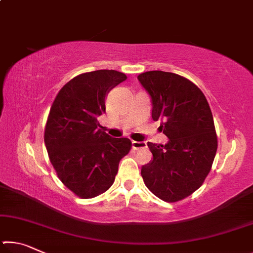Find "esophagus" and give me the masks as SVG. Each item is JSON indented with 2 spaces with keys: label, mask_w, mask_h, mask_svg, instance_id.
Here are the masks:
<instances>
[{
  "label": "esophagus",
  "mask_w": 253,
  "mask_h": 253,
  "mask_svg": "<svg viewBox=\"0 0 253 253\" xmlns=\"http://www.w3.org/2000/svg\"><path fill=\"white\" fill-rule=\"evenodd\" d=\"M131 147L134 148V149L145 148V147H146V143H145V142H136V140H132V142H131Z\"/></svg>",
  "instance_id": "1"
}]
</instances>
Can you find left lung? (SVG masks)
<instances>
[{"label": "left lung", "mask_w": 253, "mask_h": 253, "mask_svg": "<svg viewBox=\"0 0 253 253\" xmlns=\"http://www.w3.org/2000/svg\"><path fill=\"white\" fill-rule=\"evenodd\" d=\"M152 101V118L162 121L165 145L147 143L153 160L142 166L145 185L165 202H176L202 185L212 168L217 138L203 92L182 76L161 70L137 77Z\"/></svg>", "instance_id": "1"}]
</instances>
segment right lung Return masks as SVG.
I'll return each instance as SVG.
<instances>
[{
    "label": "right lung",
    "mask_w": 253,
    "mask_h": 253,
    "mask_svg": "<svg viewBox=\"0 0 253 253\" xmlns=\"http://www.w3.org/2000/svg\"><path fill=\"white\" fill-rule=\"evenodd\" d=\"M127 77L116 70H96L67 83L51 106L44 144L51 164L65 185L83 199L113 185L122 158L131 147L128 138H114L98 128L111 89Z\"/></svg>",
    "instance_id": "obj_1"
}]
</instances>
